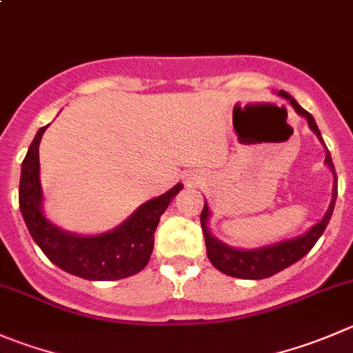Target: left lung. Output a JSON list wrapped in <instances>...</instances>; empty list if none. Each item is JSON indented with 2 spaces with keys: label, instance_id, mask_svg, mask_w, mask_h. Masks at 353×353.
Instances as JSON below:
<instances>
[{
  "label": "left lung",
  "instance_id": "8db88e82",
  "mask_svg": "<svg viewBox=\"0 0 353 353\" xmlns=\"http://www.w3.org/2000/svg\"><path fill=\"white\" fill-rule=\"evenodd\" d=\"M283 98L290 100V103L293 105L296 112L300 115L307 119L309 122V128L316 132L317 138L323 141L321 138V132L317 129L316 121H314L312 115L309 114L307 110H303L292 97H290L286 91H279ZM324 143V141H323ZM326 163L330 165V169L333 170L334 174V186H333V200H331L330 208H327L326 215L323 217V221L317 222L312 229H310L307 234L300 236V238L290 239V241H283L278 243V245H271V246H263V248H256V250H236L228 246L225 243L219 241L217 238L210 234L207 228V221H208V207L205 203L203 210H201L200 215V222H201V231H203L205 236V246H207V255L210 259V262L214 263V268L219 269L224 274L232 276V278H239V279H263V278H271L274 276L276 272L283 271V269L290 268L292 263L299 262L302 256H305L307 253L312 250V246L316 245L317 239L321 238V234L326 229L327 222H330L331 214H333L334 208V201H336L338 196V181H336V172H334V165L333 160H331L330 152L326 153Z\"/></svg>",
  "mask_w": 353,
  "mask_h": 353
}]
</instances>
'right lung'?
I'll use <instances>...</instances> for the list:
<instances>
[{
	"instance_id": "obj_1",
	"label": "right lung",
	"mask_w": 353,
	"mask_h": 353,
	"mask_svg": "<svg viewBox=\"0 0 353 353\" xmlns=\"http://www.w3.org/2000/svg\"><path fill=\"white\" fill-rule=\"evenodd\" d=\"M48 125L37 131L22 162L19 205L27 229L44 255L65 272L90 281H117L146 268L155 245L160 215L181 191L176 184L165 194L143 203L117 229L100 236H75L60 231L41 212L39 143Z\"/></svg>"
}]
</instances>
